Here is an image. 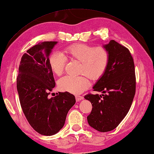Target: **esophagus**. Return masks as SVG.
<instances>
[{
	"label": "esophagus",
	"mask_w": 154,
	"mask_h": 154,
	"mask_svg": "<svg viewBox=\"0 0 154 154\" xmlns=\"http://www.w3.org/2000/svg\"><path fill=\"white\" fill-rule=\"evenodd\" d=\"M83 98L84 97L81 95H76V96H75V99H76L77 101H79L81 100H82V99H83Z\"/></svg>",
	"instance_id": "34e87169"
}]
</instances>
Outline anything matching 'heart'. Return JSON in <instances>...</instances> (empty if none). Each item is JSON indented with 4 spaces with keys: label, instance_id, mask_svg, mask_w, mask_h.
I'll list each match as a JSON object with an SVG mask.
<instances>
[{
    "label": "heart",
    "instance_id": "obj_1",
    "mask_svg": "<svg viewBox=\"0 0 154 154\" xmlns=\"http://www.w3.org/2000/svg\"><path fill=\"white\" fill-rule=\"evenodd\" d=\"M67 56L81 63L80 73L85 74L91 79L100 78L106 71L109 61L108 51L103 47H93L86 44H77L63 51H54L49 58V64L54 73L61 75L64 71ZM59 89L74 94L83 92L89 85L88 79L84 75L78 77H63L58 81Z\"/></svg>",
    "mask_w": 154,
    "mask_h": 154
}]
</instances>
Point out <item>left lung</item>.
I'll use <instances>...</instances> for the list:
<instances>
[{"label": "left lung", "mask_w": 154, "mask_h": 154, "mask_svg": "<svg viewBox=\"0 0 154 154\" xmlns=\"http://www.w3.org/2000/svg\"><path fill=\"white\" fill-rule=\"evenodd\" d=\"M109 52L106 71L95 85L93 91L101 95H85L92 104L87 116L89 125L96 130L107 132L116 128L130 109L135 93L134 59L128 49L111 40L103 46Z\"/></svg>", "instance_id": "left-lung-1"}]
</instances>
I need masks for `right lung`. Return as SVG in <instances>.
Wrapping results in <instances>:
<instances>
[{"label": "right lung", "mask_w": 154, "mask_h": 154, "mask_svg": "<svg viewBox=\"0 0 154 154\" xmlns=\"http://www.w3.org/2000/svg\"><path fill=\"white\" fill-rule=\"evenodd\" d=\"M57 41L39 43L21 58L17 88L20 106L29 124L38 134L53 135L64 126L68 111L75 103L69 92L49 97L55 87L49 57Z\"/></svg>", "instance_id": "add662e5"}]
</instances>
